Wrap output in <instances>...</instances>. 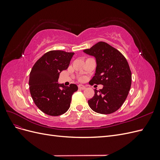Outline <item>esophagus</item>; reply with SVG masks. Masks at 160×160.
I'll list each match as a JSON object with an SVG mask.
<instances>
[{"label":"esophagus","instance_id":"esophagus-1","mask_svg":"<svg viewBox=\"0 0 160 160\" xmlns=\"http://www.w3.org/2000/svg\"><path fill=\"white\" fill-rule=\"evenodd\" d=\"M78 88L79 89H82V90H83V89H85V86H83V85H78Z\"/></svg>","mask_w":160,"mask_h":160}]
</instances>
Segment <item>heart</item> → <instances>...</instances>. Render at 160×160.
<instances>
[{"label": "heart", "mask_w": 160, "mask_h": 160, "mask_svg": "<svg viewBox=\"0 0 160 160\" xmlns=\"http://www.w3.org/2000/svg\"><path fill=\"white\" fill-rule=\"evenodd\" d=\"M81 79H79V80H81Z\"/></svg>", "instance_id": "1"}]
</instances>
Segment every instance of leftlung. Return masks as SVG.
Listing matches in <instances>:
<instances>
[{
    "mask_svg": "<svg viewBox=\"0 0 160 160\" xmlns=\"http://www.w3.org/2000/svg\"><path fill=\"white\" fill-rule=\"evenodd\" d=\"M83 51L94 56L97 61L95 76L89 83L103 85V89L94 90V96L88 101L89 107L96 113H112L122 107L131 88L132 72L128 62L122 52L105 42Z\"/></svg>",
    "mask_w": 160,
    "mask_h": 160,
    "instance_id": "8db88e82",
    "label": "left lung"
}]
</instances>
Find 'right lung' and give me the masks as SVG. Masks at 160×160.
Instances as JSON below:
<instances>
[{
    "mask_svg": "<svg viewBox=\"0 0 160 160\" xmlns=\"http://www.w3.org/2000/svg\"><path fill=\"white\" fill-rule=\"evenodd\" d=\"M74 52L50 51L33 65L28 85L34 103L43 113L51 116L65 113L70 107L71 98L78 90L75 84L66 87L57 83L61 72L66 70Z\"/></svg>",
    "mask_w": 160,
    "mask_h": 160,
    "instance_id": "1",
    "label": "right lung"
}]
</instances>
